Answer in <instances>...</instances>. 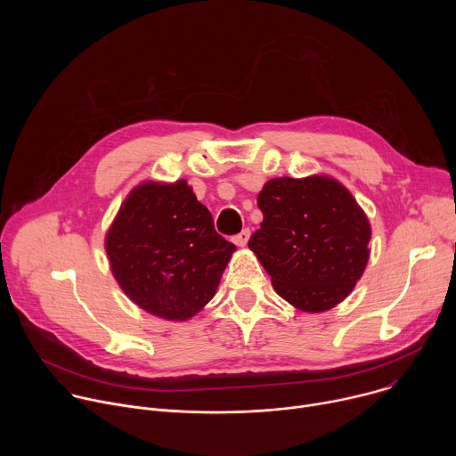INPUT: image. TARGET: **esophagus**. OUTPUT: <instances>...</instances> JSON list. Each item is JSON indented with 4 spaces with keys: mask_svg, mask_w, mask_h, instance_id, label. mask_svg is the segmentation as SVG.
<instances>
[{
    "mask_svg": "<svg viewBox=\"0 0 456 456\" xmlns=\"http://www.w3.org/2000/svg\"><path fill=\"white\" fill-rule=\"evenodd\" d=\"M248 238H250V229H243L240 234L234 236L232 241H234L238 247H245L247 241H248Z\"/></svg>",
    "mask_w": 456,
    "mask_h": 456,
    "instance_id": "34e87169",
    "label": "esophagus"
}]
</instances>
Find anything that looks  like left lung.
I'll list each match as a JSON object with an SVG mask.
<instances>
[{"label": "left lung", "instance_id": "obj_1", "mask_svg": "<svg viewBox=\"0 0 456 456\" xmlns=\"http://www.w3.org/2000/svg\"><path fill=\"white\" fill-rule=\"evenodd\" d=\"M264 222L248 247L292 306L317 314L339 305L361 280L371 227L336 178H273L257 194Z\"/></svg>", "mask_w": 456, "mask_h": 456}]
</instances>
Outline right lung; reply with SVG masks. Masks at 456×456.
Returning a JSON list of instances; mask_svg holds the SVG:
<instances>
[{
  "label": "right lung",
  "instance_id": "1",
  "mask_svg": "<svg viewBox=\"0 0 456 456\" xmlns=\"http://www.w3.org/2000/svg\"><path fill=\"white\" fill-rule=\"evenodd\" d=\"M104 247L122 292L167 321H185L213 299L236 250L185 180L134 187Z\"/></svg>",
  "mask_w": 456,
  "mask_h": 456
}]
</instances>
